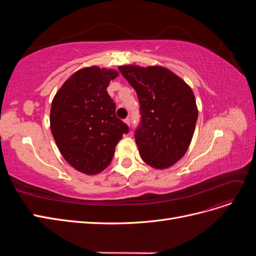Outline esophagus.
Returning a JSON list of instances; mask_svg holds the SVG:
<instances>
[{
	"label": "esophagus",
	"instance_id": "esophagus-1",
	"mask_svg": "<svg viewBox=\"0 0 256 256\" xmlns=\"http://www.w3.org/2000/svg\"><path fill=\"white\" fill-rule=\"evenodd\" d=\"M124 122H125L126 125L129 127V126H130V118H126V120H124Z\"/></svg>",
	"mask_w": 256,
	"mask_h": 256
}]
</instances>
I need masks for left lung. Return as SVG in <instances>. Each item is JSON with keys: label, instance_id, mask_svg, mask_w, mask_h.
Instances as JSON below:
<instances>
[{"label": "left lung", "instance_id": "8db88e82", "mask_svg": "<svg viewBox=\"0 0 256 256\" xmlns=\"http://www.w3.org/2000/svg\"><path fill=\"white\" fill-rule=\"evenodd\" d=\"M118 69L140 102L142 122L134 138L142 160L157 170L171 168L187 152L194 134L198 111L193 90L164 66Z\"/></svg>", "mask_w": 256, "mask_h": 256}]
</instances>
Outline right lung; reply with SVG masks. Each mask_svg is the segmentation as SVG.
<instances>
[{
    "mask_svg": "<svg viewBox=\"0 0 256 256\" xmlns=\"http://www.w3.org/2000/svg\"><path fill=\"white\" fill-rule=\"evenodd\" d=\"M118 72L98 66L76 70L53 97L50 128L62 156L74 170L96 175L108 168L128 127L115 115L106 88Z\"/></svg>",
    "mask_w": 256,
    "mask_h": 256,
    "instance_id": "right-lung-1",
    "label": "right lung"
}]
</instances>
